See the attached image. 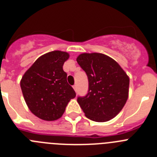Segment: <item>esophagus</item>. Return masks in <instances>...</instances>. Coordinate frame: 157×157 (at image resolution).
<instances>
[{
    "instance_id": "esophagus-1",
    "label": "esophagus",
    "mask_w": 157,
    "mask_h": 157,
    "mask_svg": "<svg viewBox=\"0 0 157 157\" xmlns=\"http://www.w3.org/2000/svg\"><path fill=\"white\" fill-rule=\"evenodd\" d=\"M73 89H74L75 91V92H76V91H77V85H74V86H73Z\"/></svg>"
}]
</instances>
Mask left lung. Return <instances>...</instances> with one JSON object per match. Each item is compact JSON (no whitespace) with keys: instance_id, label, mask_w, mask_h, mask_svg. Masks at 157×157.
I'll return each instance as SVG.
<instances>
[{"instance_id":"left-lung-1","label":"left lung","mask_w":157,"mask_h":157,"mask_svg":"<svg viewBox=\"0 0 157 157\" xmlns=\"http://www.w3.org/2000/svg\"><path fill=\"white\" fill-rule=\"evenodd\" d=\"M76 60L89 80L88 94L78 97V103L90 120L109 121L120 113L128 99V75L115 59L105 54L82 53Z\"/></svg>"}]
</instances>
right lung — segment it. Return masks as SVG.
Here are the masks:
<instances>
[{"label":"right lung","mask_w":157,"mask_h":157,"mask_svg":"<svg viewBox=\"0 0 157 157\" xmlns=\"http://www.w3.org/2000/svg\"><path fill=\"white\" fill-rule=\"evenodd\" d=\"M69 53L55 50L36 59L20 81L23 98L30 112L45 121L61 117L75 92L67 81L63 65Z\"/></svg>","instance_id":"right-lung-1"}]
</instances>
